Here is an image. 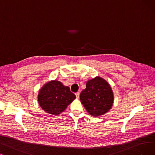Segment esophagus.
Segmentation results:
<instances>
[{
    "label": "esophagus",
    "instance_id": "34e87169",
    "mask_svg": "<svg viewBox=\"0 0 155 155\" xmlns=\"http://www.w3.org/2000/svg\"><path fill=\"white\" fill-rule=\"evenodd\" d=\"M79 92H77V93H76V98H79Z\"/></svg>",
    "mask_w": 155,
    "mask_h": 155
}]
</instances>
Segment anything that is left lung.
I'll list each match as a JSON object with an SVG mask.
<instances>
[{"instance_id":"obj_1","label":"left lung","mask_w":155,"mask_h":155,"mask_svg":"<svg viewBox=\"0 0 155 155\" xmlns=\"http://www.w3.org/2000/svg\"><path fill=\"white\" fill-rule=\"evenodd\" d=\"M80 101L86 111L94 117L107 113L114 103V95L110 84L97 76L86 82V88L80 94Z\"/></svg>"}]
</instances>
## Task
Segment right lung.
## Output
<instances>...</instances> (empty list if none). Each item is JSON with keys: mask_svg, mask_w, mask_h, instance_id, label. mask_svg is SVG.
<instances>
[{"mask_svg": "<svg viewBox=\"0 0 155 155\" xmlns=\"http://www.w3.org/2000/svg\"><path fill=\"white\" fill-rule=\"evenodd\" d=\"M76 98L69 86L57 80H51L43 85L39 91L38 100L40 107L46 113L58 115L63 113Z\"/></svg>", "mask_w": 155, "mask_h": 155, "instance_id": "1", "label": "right lung"}]
</instances>
